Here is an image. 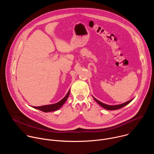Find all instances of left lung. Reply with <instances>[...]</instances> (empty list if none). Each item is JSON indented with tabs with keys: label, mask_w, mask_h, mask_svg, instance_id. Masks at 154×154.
<instances>
[{
	"label": "left lung",
	"mask_w": 154,
	"mask_h": 154,
	"mask_svg": "<svg viewBox=\"0 0 154 154\" xmlns=\"http://www.w3.org/2000/svg\"><path fill=\"white\" fill-rule=\"evenodd\" d=\"M93 97L94 99L96 101V102L98 103L102 107H103V108H105V109H108V110H115V109H120V108L124 107V106L127 105V104H128L131 100H132L134 99H131V100H128V101H127V102H124V103H121V104H119V105H107V104H105V103H103L100 102L99 100H97V99H96L95 97H94L93 96Z\"/></svg>",
	"instance_id": "8db88e82"
}]
</instances>
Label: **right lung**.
Masks as SVG:
<instances>
[{
    "mask_svg": "<svg viewBox=\"0 0 154 154\" xmlns=\"http://www.w3.org/2000/svg\"><path fill=\"white\" fill-rule=\"evenodd\" d=\"M70 90L68 91V93L66 94L64 96V97L63 99H62L61 100H60L59 102H58L57 103H54V104H50V105H43V106H32L33 108L39 109V110H41L42 112H54V111H56L57 109H60L63 105L66 102V101L67 100L69 94H70Z\"/></svg>",
    "mask_w": 154,
    "mask_h": 154,
    "instance_id": "add662e5",
    "label": "right lung"
}]
</instances>
